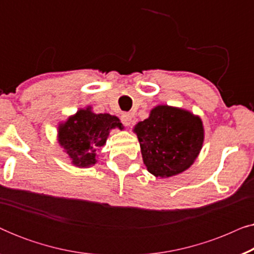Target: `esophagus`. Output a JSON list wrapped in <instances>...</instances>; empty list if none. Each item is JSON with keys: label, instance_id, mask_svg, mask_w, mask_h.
<instances>
[{"label": "esophagus", "instance_id": "1", "mask_svg": "<svg viewBox=\"0 0 254 254\" xmlns=\"http://www.w3.org/2000/svg\"><path fill=\"white\" fill-rule=\"evenodd\" d=\"M121 121H123V124L125 125V126H129V125L131 124V116L127 112L123 113L121 114Z\"/></svg>", "mask_w": 254, "mask_h": 254}]
</instances>
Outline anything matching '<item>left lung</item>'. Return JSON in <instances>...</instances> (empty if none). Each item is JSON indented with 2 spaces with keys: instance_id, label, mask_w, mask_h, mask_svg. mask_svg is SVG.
Instances as JSON below:
<instances>
[{
  "instance_id": "8db88e82",
  "label": "left lung",
  "mask_w": 254,
  "mask_h": 254,
  "mask_svg": "<svg viewBox=\"0 0 254 254\" xmlns=\"http://www.w3.org/2000/svg\"><path fill=\"white\" fill-rule=\"evenodd\" d=\"M142 158L156 177H172L189 169L203 143V126L189 111L159 105L134 129Z\"/></svg>"
}]
</instances>
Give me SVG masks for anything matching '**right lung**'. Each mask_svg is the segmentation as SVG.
<instances>
[{
  "mask_svg": "<svg viewBox=\"0 0 254 254\" xmlns=\"http://www.w3.org/2000/svg\"><path fill=\"white\" fill-rule=\"evenodd\" d=\"M121 128L117 117L111 114H96L91 107L79 110L59 127V143L76 166L93 165L96 152L105 144L109 133L113 128Z\"/></svg>",
  "mask_w": 254,
  "mask_h": 254,
  "instance_id": "right-lung-1",
  "label": "right lung"
}]
</instances>
